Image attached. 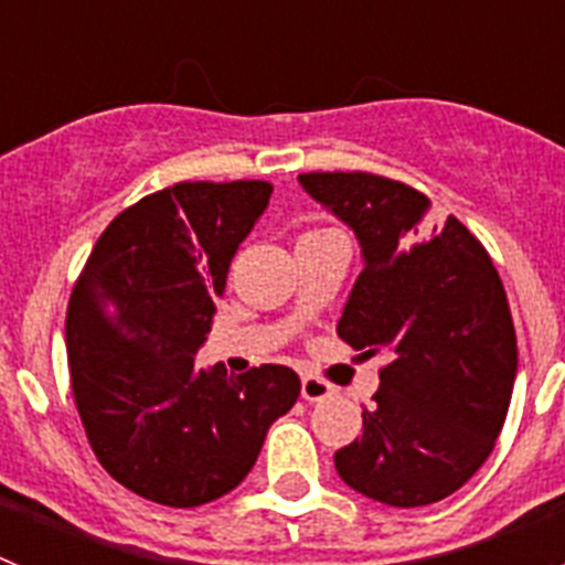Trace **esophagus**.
<instances>
[{"label": "esophagus", "instance_id": "esophagus-1", "mask_svg": "<svg viewBox=\"0 0 565 565\" xmlns=\"http://www.w3.org/2000/svg\"><path fill=\"white\" fill-rule=\"evenodd\" d=\"M328 393H331V384H328L326 379L317 376V373L311 371L302 373V398H308V402H319V398H326Z\"/></svg>", "mask_w": 565, "mask_h": 565}]
</instances>
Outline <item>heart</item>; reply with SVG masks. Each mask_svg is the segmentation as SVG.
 <instances>
[{
  "instance_id": "obj_1",
  "label": "heart",
  "mask_w": 565,
  "mask_h": 565,
  "mask_svg": "<svg viewBox=\"0 0 565 565\" xmlns=\"http://www.w3.org/2000/svg\"><path fill=\"white\" fill-rule=\"evenodd\" d=\"M308 234H317V232H308Z\"/></svg>"
}]
</instances>
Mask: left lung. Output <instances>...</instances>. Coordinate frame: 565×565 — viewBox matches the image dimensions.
<instances>
[{
  "label": "left lung",
  "mask_w": 565,
  "mask_h": 565,
  "mask_svg": "<svg viewBox=\"0 0 565 565\" xmlns=\"http://www.w3.org/2000/svg\"><path fill=\"white\" fill-rule=\"evenodd\" d=\"M299 183L362 243L339 339L387 356L362 436L333 456L339 478L387 507L441 501L489 458L515 384V326L492 257L452 214L427 226L430 203L402 181L306 172Z\"/></svg>",
  "instance_id": "8db88e82"
}]
</instances>
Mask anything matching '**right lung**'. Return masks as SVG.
Listing matches in <instances>:
<instances>
[{
  "label": "right lung",
  "mask_w": 565,
  "mask_h": 565,
  "mask_svg": "<svg viewBox=\"0 0 565 565\" xmlns=\"http://www.w3.org/2000/svg\"><path fill=\"white\" fill-rule=\"evenodd\" d=\"M268 181H183L124 209L67 306L70 387L98 463L135 495L201 507L252 472L274 418L299 396L286 364L226 373L194 359L212 294L252 232Z\"/></svg>",
  "instance_id": "add662e5"
}]
</instances>
